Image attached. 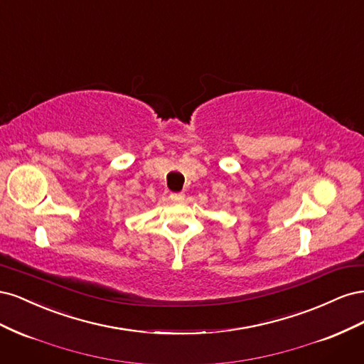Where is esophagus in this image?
<instances>
[{"label": "esophagus", "mask_w": 364, "mask_h": 364, "mask_svg": "<svg viewBox=\"0 0 364 364\" xmlns=\"http://www.w3.org/2000/svg\"><path fill=\"white\" fill-rule=\"evenodd\" d=\"M170 199L173 202H182L185 199V194L183 193H171L170 194Z\"/></svg>", "instance_id": "1"}]
</instances>
